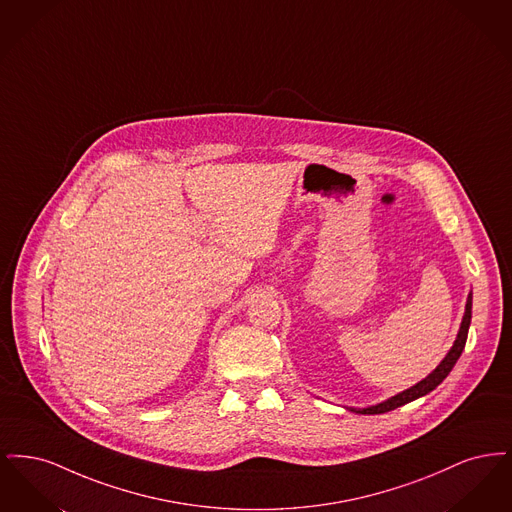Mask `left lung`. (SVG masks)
<instances>
[{"mask_svg": "<svg viewBox=\"0 0 512 512\" xmlns=\"http://www.w3.org/2000/svg\"><path fill=\"white\" fill-rule=\"evenodd\" d=\"M470 318H472V293H468V299H466V307H464L463 322H461V328H459V334H457V340L453 343V347L449 349V353L445 355V359L436 366V370L432 374H428L424 380H420L416 386L409 388V390L401 391L397 395H393L390 399L378 403V405H372V407H366V409H351L353 413L359 414H382L390 413L393 409L401 407V405H407L414 399L430 393L432 390H436L439 384L447 378V374L453 370L455 363L459 361L461 353H463L464 343H466V336H468V326H470Z\"/></svg>", "mask_w": 512, "mask_h": 512, "instance_id": "8db88e82", "label": "left lung"}]
</instances>
